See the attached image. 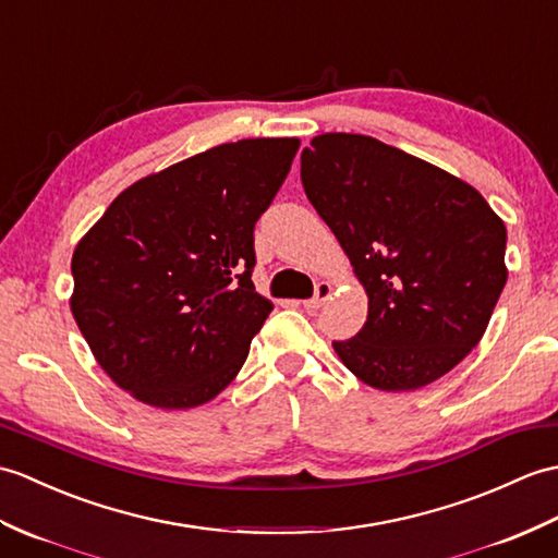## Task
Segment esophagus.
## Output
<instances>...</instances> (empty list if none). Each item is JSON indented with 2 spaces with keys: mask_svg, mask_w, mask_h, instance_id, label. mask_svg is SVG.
Instances as JSON below:
<instances>
[{
  "mask_svg": "<svg viewBox=\"0 0 558 558\" xmlns=\"http://www.w3.org/2000/svg\"><path fill=\"white\" fill-rule=\"evenodd\" d=\"M330 294H332V284H330V282H318V284H316V294L311 296V300L302 302V306H304L306 311H318L323 304H326V302L330 300Z\"/></svg>",
  "mask_w": 558,
  "mask_h": 558,
  "instance_id": "34e87169",
  "label": "esophagus"
}]
</instances>
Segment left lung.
<instances>
[{
    "label": "left lung",
    "mask_w": 558,
    "mask_h": 558,
    "mask_svg": "<svg viewBox=\"0 0 558 558\" xmlns=\"http://www.w3.org/2000/svg\"><path fill=\"white\" fill-rule=\"evenodd\" d=\"M308 202L368 294L356 338L332 342L383 392L442 378L483 340L507 282V226L465 180L368 135L326 133L302 151Z\"/></svg>",
    "instance_id": "left-lung-1"
}]
</instances>
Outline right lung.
<instances>
[{"instance_id":"obj_1","label":"right lung","mask_w":558,"mask_h":558,"mask_svg":"<svg viewBox=\"0 0 558 558\" xmlns=\"http://www.w3.org/2000/svg\"><path fill=\"white\" fill-rule=\"evenodd\" d=\"M300 140L218 145L125 187L75 244L71 311L142 404L202 407L235 380L274 304L254 290V223Z\"/></svg>"}]
</instances>
